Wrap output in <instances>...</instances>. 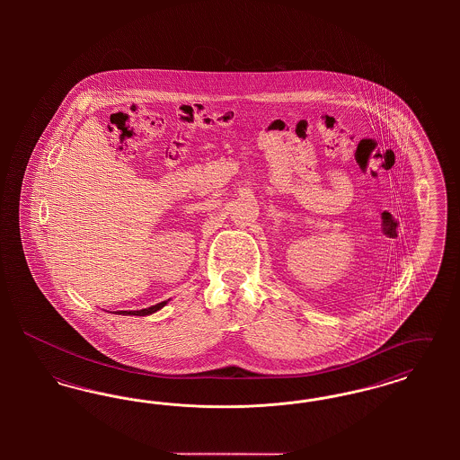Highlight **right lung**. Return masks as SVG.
<instances>
[{
	"mask_svg": "<svg viewBox=\"0 0 460 460\" xmlns=\"http://www.w3.org/2000/svg\"><path fill=\"white\" fill-rule=\"evenodd\" d=\"M167 305V302H160L156 305L148 306V308H141V310H120L117 314H122V315H150L156 310H160L162 306Z\"/></svg>",
	"mask_w": 460,
	"mask_h": 460,
	"instance_id": "right-lung-1",
	"label": "right lung"
}]
</instances>
